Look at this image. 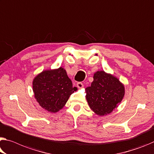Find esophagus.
<instances>
[{
  "instance_id": "obj_1",
  "label": "esophagus",
  "mask_w": 154,
  "mask_h": 154,
  "mask_svg": "<svg viewBox=\"0 0 154 154\" xmlns=\"http://www.w3.org/2000/svg\"><path fill=\"white\" fill-rule=\"evenodd\" d=\"M77 86L79 88H82L84 87V84H83V83L82 82H78L77 84Z\"/></svg>"
}]
</instances>
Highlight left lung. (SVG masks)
Here are the masks:
<instances>
[{
	"label": "left lung",
	"instance_id": "1",
	"mask_svg": "<svg viewBox=\"0 0 154 154\" xmlns=\"http://www.w3.org/2000/svg\"><path fill=\"white\" fill-rule=\"evenodd\" d=\"M91 86L86 88V99L95 114L104 116L118 107L125 94L124 86L116 77L104 71L94 75Z\"/></svg>",
	"mask_w": 154,
	"mask_h": 154
}]
</instances>
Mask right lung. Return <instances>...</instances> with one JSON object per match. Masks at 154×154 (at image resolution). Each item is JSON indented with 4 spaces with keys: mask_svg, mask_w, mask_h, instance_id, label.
I'll return each instance as SVG.
<instances>
[{
    "mask_svg": "<svg viewBox=\"0 0 154 154\" xmlns=\"http://www.w3.org/2000/svg\"><path fill=\"white\" fill-rule=\"evenodd\" d=\"M77 90L62 67L42 71L33 81L35 98L42 108L53 113L62 109Z\"/></svg>",
    "mask_w": 154,
    "mask_h": 154,
    "instance_id": "right-lung-1",
    "label": "right lung"
}]
</instances>
